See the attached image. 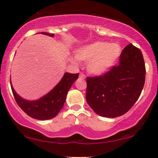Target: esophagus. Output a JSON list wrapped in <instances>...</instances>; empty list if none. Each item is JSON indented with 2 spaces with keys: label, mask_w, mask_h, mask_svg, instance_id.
Instances as JSON below:
<instances>
[{
  "label": "esophagus",
  "mask_w": 158,
  "mask_h": 158,
  "mask_svg": "<svg viewBox=\"0 0 158 158\" xmlns=\"http://www.w3.org/2000/svg\"><path fill=\"white\" fill-rule=\"evenodd\" d=\"M79 77H80L81 79H85V75L84 73H80V74H79Z\"/></svg>",
  "instance_id": "obj_1"
}]
</instances>
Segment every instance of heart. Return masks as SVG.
Instances as JSON below:
<instances>
[{
  "label": "heart",
  "mask_w": 158,
  "mask_h": 158,
  "mask_svg": "<svg viewBox=\"0 0 158 158\" xmlns=\"http://www.w3.org/2000/svg\"><path fill=\"white\" fill-rule=\"evenodd\" d=\"M120 54L121 47L117 43L95 41L78 49L76 58L88 62L87 70L90 74L100 76L115 64Z\"/></svg>",
  "instance_id": "1"
}]
</instances>
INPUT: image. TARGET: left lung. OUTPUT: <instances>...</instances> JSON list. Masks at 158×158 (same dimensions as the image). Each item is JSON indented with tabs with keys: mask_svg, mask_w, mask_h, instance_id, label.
I'll list each match as a JSON object with an SVG mask.
<instances>
[{
	"mask_svg": "<svg viewBox=\"0 0 158 158\" xmlns=\"http://www.w3.org/2000/svg\"><path fill=\"white\" fill-rule=\"evenodd\" d=\"M145 79L142 52L129 44L121 52L117 66L102 76L87 78L86 101L98 115L108 118L122 116L138 99Z\"/></svg>",
	"mask_w": 158,
	"mask_h": 158,
	"instance_id": "obj_1",
	"label": "left lung"
}]
</instances>
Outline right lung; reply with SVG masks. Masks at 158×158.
<instances>
[{
    "label": "right lung",
    "mask_w": 158,
    "mask_h": 158,
    "mask_svg": "<svg viewBox=\"0 0 158 158\" xmlns=\"http://www.w3.org/2000/svg\"><path fill=\"white\" fill-rule=\"evenodd\" d=\"M41 34L51 37L54 35V34L48 32H41ZM78 77L79 73H65L61 81L51 91L35 101L26 100L21 98L16 94L11 82L10 85L12 94L20 108L32 118L45 120L53 118L59 114L64 106L68 90Z\"/></svg>",
    "instance_id": "1"
}]
</instances>
